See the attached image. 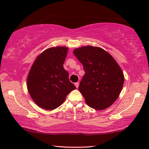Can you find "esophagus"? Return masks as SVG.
<instances>
[{
	"label": "esophagus",
	"instance_id": "esophagus-1",
	"mask_svg": "<svg viewBox=\"0 0 149 149\" xmlns=\"http://www.w3.org/2000/svg\"><path fill=\"white\" fill-rule=\"evenodd\" d=\"M79 83H78V82H77V83H75V86H76L77 88L79 87Z\"/></svg>",
	"mask_w": 149,
	"mask_h": 149
}]
</instances>
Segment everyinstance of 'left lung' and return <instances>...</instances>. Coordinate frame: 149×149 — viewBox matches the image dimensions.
Masks as SVG:
<instances>
[{"instance_id": "8db88e82", "label": "left lung", "mask_w": 149, "mask_h": 149, "mask_svg": "<svg viewBox=\"0 0 149 149\" xmlns=\"http://www.w3.org/2000/svg\"><path fill=\"white\" fill-rule=\"evenodd\" d=\"M73 52L85 71L79 90L86 104L97 110L111 106L118 99L124 83L123 72L118 63L100 47L84 46Z\"/></svg>"}]
</instances>
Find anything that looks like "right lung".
I'll use <instances>...</instances> for the list:
<instances>
[{"label": "right lung", "instance_id": "right-lung-1", "mask_svg": "<svg viewBox=\"0 0 149 149\" xmlns=\"http://www.w3.org/2000/svg\"><path fill=\"white\" fill-rule=\"evenodd\" d=\"M68 50L66 47H56L44 50L31 66L27 80V90L41 108L56 109L76 88L63 68Z\"/></svg>", "mask_w": 149, "mask_h": 149}]
</instances>
